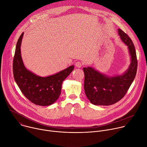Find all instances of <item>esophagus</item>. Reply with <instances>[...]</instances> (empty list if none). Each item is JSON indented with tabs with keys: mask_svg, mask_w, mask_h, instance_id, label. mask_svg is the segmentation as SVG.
I'll return each instance as SVG.
<instances>
[{
	"mask_svg": "<svg viewBox=\"0 0 147 147\" xmlns=\"http://www.w3.org/2000/svg\"><path fill=\"white\" fill-rule=\"evenodd\" d=\"M75 65H76V66L77 67H78V68H80V67H81L82 66L83 63H82L81 61H77V62L76 63Z\"/></svg>",
	"mask_w": 147,
	"mask_h": 147,
	"instance_id": "34e87169",
	"label": "esophagus"
}]
</instances>
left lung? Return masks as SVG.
Masks as SVG:
<instances>
[{
  "instance_id": "left-lung-1",
  "label": "left lung",
  "mask_w": 147,
  "mask_h": 147,
  "mask_svg": "<svg viewBox=\"0 0 147 147\" xmlns=\"http://www.w3.org/2000/svg\"><path fill=\"white\" fill-rule=\"evenodd\" d=\"M119 34L128 47L131 63L123 75L109 77L91 67H84V90L89 100L95 105L108 106L122 99L133 82L137 70V59L134 45L129 35L120 29Z\"/></svg>"
}]
</instances>
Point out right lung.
Returning <instances> with one entry per match:
<instances>
[{"label":"right lung","mask_w":147,"mask_h":147,"mask_svg":"<svg viewBox=\"0 0 147 147\" xmlns=\"http://www.w3.org/2000/svg\"><path fill=\"white\" fill-rule=\"evenodd\" d=\"M24 32L20 36L13 58V71L14 80L23 95L32 103L39 106H48L59 98L62 82L71 73V66L54 75L42 77L25 67L21 56V44Z\"/></svg>","instance_id":"right-lung-1"}]
</instances>
